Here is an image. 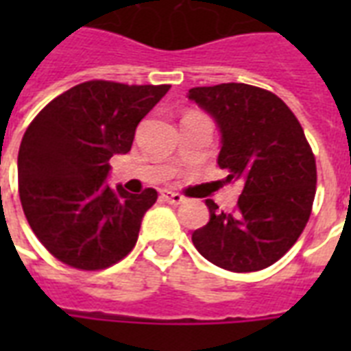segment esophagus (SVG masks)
Returning <instances> with one entry per match:
<instances>
[{
  "mask_svg": "<svg viewBox=\"0 0 351 351\" xmlns=\"http://www.w3.org/2000/svg\"><path fill=\"white\" fill-rule=\"evenodd\" d=\"M160 197H162V200L167 204H173V206H178V204H182L186 198L182 197L180 193H175V191H169V189H164V191L160 193Z\"/></svg>",
  "mask_w": 351,
  "mask_h": 351,
  "instance_id": "34e87169",
  "label": "esophagus"
}]
</instances>
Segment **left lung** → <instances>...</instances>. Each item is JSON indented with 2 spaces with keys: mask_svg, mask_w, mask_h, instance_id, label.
I'll use <instances>...</instances> for the list:
<instances>
[{
  "mask_svg": "<svg viewBox=\"0 0 351 351\" xmlns=\"http://www.w3.org/2000/svg\"><path fill=\"white\" fill-rule=\"evenodd\" d=\"M220 131V169L244 184L237 208L206 200L209 222L193 233L198 253L234 273L271 266L297 242L315 198V156L278 96L245 84L189 89Z\"/></svg>",
  "mask_w": 351,
  "mask_h": 351,
  "instance_id": "left-lung-1",
  "label": "left lung"
}]
</instances>
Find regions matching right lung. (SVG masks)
Segmentation results:
<instances>
[{
    "label": "right lung",
    "mask_w": 351,
    "mask_h": 351,
    "mask_svg": "<svg viewBox=\"0 0 351 351\" xmlns=\"http://www.w3.org/2000/svg\"><path fill=\"white\" fill-rule=\"evenodd\" d=\"M171 85L80 84L45 106L18 154L19 200L40 242L67 266L104 269L134 247L156 191L111 189L114 154L131 151L142 118Z\"/></svg>",
    "instance_id": "right-lung-1"
}]
</instances>
